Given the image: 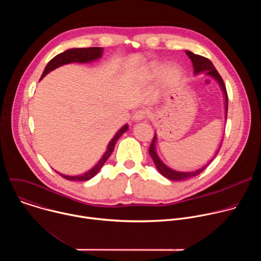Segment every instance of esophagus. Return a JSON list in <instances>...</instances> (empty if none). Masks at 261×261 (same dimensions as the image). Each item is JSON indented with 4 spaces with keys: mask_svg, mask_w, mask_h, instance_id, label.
Here are the masks:
<instances>
[{
    "mask_svg": "<svg viewBox=\"0 0 261 261\" xmlns=\"http://www.w3.org/2000/svg\"><path fill=\"white\" fill-rule=\"evenodd\" d=\"M145 116H146V114H145L144 110H142V109L137 110V111H135L134 115H133V121L134 122H139V121L143 120L145 118Z\"/></svg>",
    "mask_w": 261,
    "mask_h": 261,
    "instance_id": "esophagus-1",
    "label": "esophagus"
}]
</instances>
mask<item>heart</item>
Returning <instances> with one entry per match:
<instances>
[{"label":"heart","instance_id":"b5f03b06","mask_svg":"<svg viewBox=\"0 0 261 261\" xmlns=\"http://www.w3.org/2000/svg\"><path fill=\"white\" fill-rule=\"evenodd\" d=\"M165 67H166V65L162 64V63L152 64L146 70L145 77L147 80H151V79L157 76L162 70L165 69ZM181 79H182L181 70L176 66H171L170 68H168L166 70V72L164 74V84L167 87H175L180 83Z\"/></svg>","mask_w":261,"mask_h":261}]
</instances>
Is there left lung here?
Returning <instances> with one entry per match:
<instances>
[{
  "label": "left lung",
  "instance_id": "obj_1",
  "mask_svg": "<svg viewBox=\"0 0 261 261\" xmlns=\"http://www.w3.org/2000/svg\"><path fill=\"white\" fill-rule=\"evenodd\" d=\"M186 55H187L189 57V59L191 60L192 64H193V73L194 75H198V74L200 73H205V75H208L211 77H213L220 86L222 92H223V95H224V99H225V119H227V110H228V97H227V92H226V88H225V85H224V82H223L222 77L220 76V74L218 73V71L216 70L215 66L213 65V63L204 58V57H201V56H198V55H195L193 54L192 51L190 50H185ZM156 143H157V134L155 133V136H154V139L150 145V148H148V154H150L151 158L153 159L158 171L166 178L168 179H171V180H182V179H187V178H190V177H193V176H196L198 175L199 173H201L203 171V169L213 161V159L217 156L218 152L220 151V147L218 148V151L216 152V154L214 155V157L205 164L203 165L202 167L198 168V169H195V170H192V171H178V170H175V169H172L170 168L169 166H167L159 157L158 153H157V150H156Z\"/></svg>",
  "mask_w": 261,
  "mask_h": 261
}]
</instances>
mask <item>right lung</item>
<instances>
[{
    "label": "right lung",
    "instance_id": "1",
    "mask_svg": "<svg viewBox=\"0 0 261 261\" xmlns=\"http://www.w3.org/2000/svg\"><path fill=\"white\" fill-rule=\"evenodd\" d=\"M102 54H103V47H88V48H70L65 50L64 53L59 54L58 56H56L54 59H51L48 64L46 65L40 81L47 75L49 72H51L53 70L63 66V65H67L70 63H91L94 61L99 60L100 58H102ZM128 124L124 125L117 133L116 135L113 137L106 147V151L103 154V156L101 157V159L97 162V164L92 167L90 170L79 174V175H67V174H63L60 173L56 170V172H58L61 176H63L66 179L69 180H79V181H84V180H89L92 177H94L102 168V166L104 165V163L107 161V159L110 157V155L113 154L115 145L118 141V139L128 130Z\"/></svg>",
    "mask_w": 261,
    "mask_h": 261
}]
</instances>
